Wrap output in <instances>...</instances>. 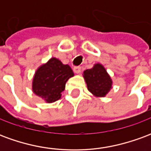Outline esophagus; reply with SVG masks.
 <instances>
[{
    "label": "esophagus",
    "mask_w": 151,
    "mask_h": 151,
    "mask_svg": "<svg viewBox=\"0 0 151 151\" xmlns=\"http://www.w3.org/2000/svg\"><path fill=\"white\" fill-rule=\"evenodd\" d=\"M73 71H74V73H77V74H79V73H81V67H79V66L74 67V68H73Z\"/></svg>",
    "instance_id": "obj_1"
}]
</instances>
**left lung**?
Masks as SVG:
<instances>
[{
	"label": "left lung",
	"instance_id": "1",
	"mask_svg": "<svg viewBox=\"0 0 151 151\" xmlns=\"http://www.w3.org/2000/svg\"><path fill=\"white\" fill-rule=\"evenodd\" d=\"M87 90L97 98L105 97L112 88V79L107 72V69L100 63H96L91 69L83 72Z\"/></svg>",
	"mask_w": 151,
	"mask_h": 151
}]
</instances>
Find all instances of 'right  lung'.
<instances>
[{
	"label": "right lung",
	"instance_id": "add662e5",
	"mask_svg": "<svg viewBox=\"0 0 151 151\" xmlns=\"http://www.w3.org/2000/svg\"><path fill=\"white\" fill-rule=\"evenodd\" d=\"M73 76L69 65H64L59 59L52 57L35 72L31 90L45 103L52 104L61 98L66 82Z\"/></svg>",
	"mask_w": 151,
	"mask_h": 151
}]
</instances>
